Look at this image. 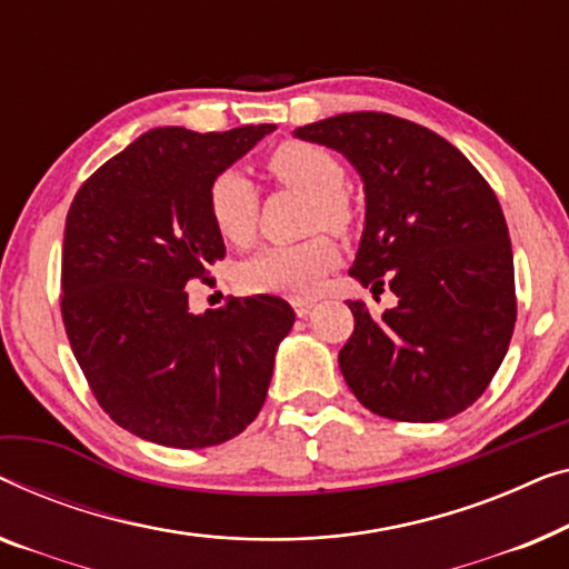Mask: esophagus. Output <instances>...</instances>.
Segmentation results:
<instances>
[{
  "label": "esophagus",
  "instance_id": "esophagus-1",
  "mask_svg": "<svg viewBox=\"0 0 569 569\" xmlns=\"http://www.w3.org/2000/svg\"><path fill=\"white\" fill-rule=\"evenodd\" d=\"M291 307H293V311L299 317H307L309 311H311V307H315V301H309V299H291Z\"/></svg>",
  "mask_w": 569,
  "mask_h": 569
}]
</instances>
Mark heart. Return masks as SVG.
Masks as SVG:
<instances>
[{
    "label": "heart",
    "instance_id": "obj_1",
    "mask_svg": "<svg viewBox=\"0 0 569 569\" xmlns=\"http://www.w3.org/2000/svg\"><path fill=\"white\" fill-rule=\"evenodd\" d=\"M268 172L281 186L311 198V223H322L335 231L350 223V206L342 198L346 170L330 151L301 141L281 143L270 151ZM208 213L227 242H250L258 221L254 186L242 172H221L208 190ZM335 262L338 250L327 237H311L299 244H270L239 268V283L254 293L311 296Z\"/></svg>",
    "mask_w": 569,
    "mask_h": 569
}]
</instances>
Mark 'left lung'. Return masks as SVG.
I'll return each mask as SVG.
<instances>
[{"label":"left lung","instance_id":"8db88e82","mask_svg":"<svg viewBox=\"0 0 569 569\" xmlns=\"http://www.w3.org/2000/svg\"><path fill=\"white\" fill-rule=\"evenodd\" d=\"M296 139L338 151L363 182L350 276L397 307L348 301L356 330L338 363L358 402L389 420L436 422L487 389L516 325V278L498 196L441 136L387 113H342Z\"/></svg>","mask_w":569,"mask_h":569}]
</instances>
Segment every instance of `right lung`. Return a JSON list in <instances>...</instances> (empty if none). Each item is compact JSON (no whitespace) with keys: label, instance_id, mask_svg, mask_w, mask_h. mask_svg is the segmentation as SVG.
Returning <instances> with one entry per match:
<instances>
[{"label":"right lung","instance_id":"1","mask_svg":"<svg viewBox=\"0 0 569 569\" xmlns=\"http://www.w3.org/2000/svg\"><path fill=\"white\" fill-rule=\"evenodd\" d=\"M273 131L151 128L71 201L63 325L102 410L143 441L223 443L266 402L291 303L258 293L193 315L186 286L227 252L208 213L211 182Z\"/></svg>","mask_w":569,"mask_h":569}]
</instances>
